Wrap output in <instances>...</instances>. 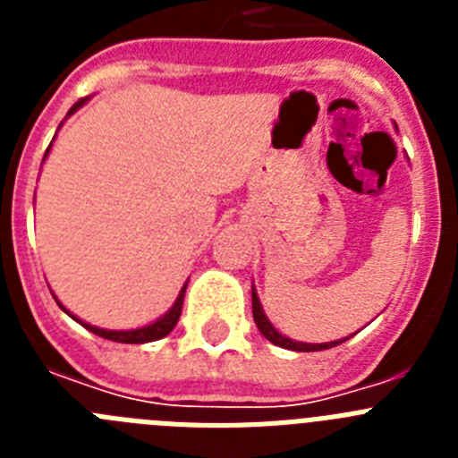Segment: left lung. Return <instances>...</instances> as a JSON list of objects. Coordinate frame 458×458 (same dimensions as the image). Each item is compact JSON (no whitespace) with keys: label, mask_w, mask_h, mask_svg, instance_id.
Masks as SVG:
<instances>
[{"label":"left lung","mask_w":458,"mask_h":458,"mask_svg":"<svg viewBox=\"0 0 458 458\" xmlns=\"http://www.w3.org/2000/svg\"><path fill=\"white\" fill-rule=\"evenodd\" d=\"M252 314H254V323H257L259 333L264 335L268 342H273L275 346H282V349H291V351H302V353H311V351H326V349H333L337 344L346 342L349 337L337 339V342H326V344H302V342H293V339L284 337V335H279L277 330L273 327V323L268 321V317L264 314V307L259 302L257 298V291L252 286Z\"/></svg>","instance_id":"obj_1"}]
</instances>
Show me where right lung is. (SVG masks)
Wrapping results in <instances>:
<instances>
[{"mask_svg": "<svg viewBox=\"0 0 458 458\" xmlns=\"http://www.w3.org/2000/svg\"><path fill=\"white\" fill-rule=\"evenodd\" d=\"M87 100H89V98L78 100V103L72 105L71 112H68V114H72L75 109L82 107V105L87 103ZM50 147H52V144H50ZM50 147H47V151H50ZM47 151H46V156H47ZM185 289H188V284H183V289H181L179 298H176V302H174L172 310H169L167 314H165V317H160L156 323H151V326L137 327V330H103V327L89 326V323L80 321L78 317H72L71 311H68L66 307L62 305V302H59V307H62V310L66 311L68 317H72L78 323H82V326L87 327V330H91V333H93V335H98V337H105V339H109V342H119V344H147V342H156V339L167 337V335L174 330V326L179 323L181 310H183V295H185Z\"/></svg>", "mask_w": 458, "mask_h": 458, "instance_id": "right-lung-1", "label": "right lung"}]
</instances>
